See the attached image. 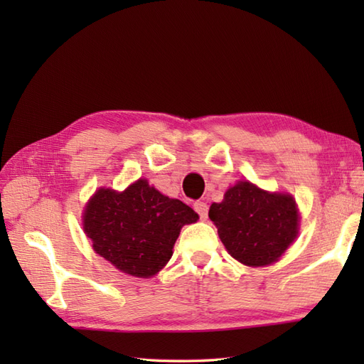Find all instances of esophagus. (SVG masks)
Instances as JSON below:
<instances>
[{
  "label": "esophagus",
  "mask_w": 364,
  "mask_h": 364,
  "mask_svg": "<svg viewBox=\"0 0 364 364\" xmlns=\"http://www.w3.org/2000/svg\"><path fill=\"white\" fill-rule=\"evenodd\" d=\"M194 210L200 215V219L206 220V218H208V205L205 202H196L194 203Z\"/></svg>",
  "instance_id": "34e87169"
}]
</instances>
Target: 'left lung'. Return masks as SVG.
<instances>
[{"mask_svg": "<svg viewBox=\"0 0 364 364\" xmlns=\"http://www.w3.org/2000/svg\"><path fill=\"white\" fill-rule=\"evenodd\" d=\"M210 219L225 249L245 266L277 261L299 233V214L291 196L269 194L249 181H239L213 203Z\"/></svg>", "mask_w": 364, "mask_h": 364, "instance_id": "1", "label": "left lung"}]
</instances>
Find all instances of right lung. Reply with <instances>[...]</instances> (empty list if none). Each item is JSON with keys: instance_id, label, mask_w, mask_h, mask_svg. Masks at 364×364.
Returning <instances> with one entry per match:
<instances>
[{"instance_id": "add662e5", "label": "right lung", "mask_w": 364, "mask_h": 364, "mask_svg": "<svg viewBox=\"0 0 364 364\" xmlns=\"http://www.w3.org/2000/svg\"><path fill=\"white\" fill-rule=\"evenodd\" d=\"M197 219L186 203L139 180L125 192L97 191L84 211V231L100 257L122 272L146 278L166 266L180 230Z\"/></svg>"}]
</instances>
